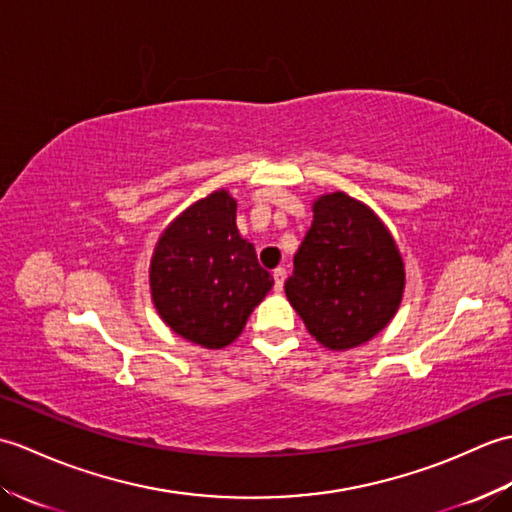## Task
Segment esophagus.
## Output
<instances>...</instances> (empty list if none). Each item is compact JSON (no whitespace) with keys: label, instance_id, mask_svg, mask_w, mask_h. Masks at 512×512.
<instances>
[{"label":"esophagus","instance_id":"obj_1","mask_svg":"<svg viewBox=\"0 0 512 512\" xmlns=\"http://www.w3.org/2000/svg\"><path fill=\"white\" fill-rule=\"evenodd\" d=\"M273 277H275V290L277 292H281V290H284V281H286V268H275L273 270Z\"/></svg>","mask_w":512,"mask_h":512}]
</instances>
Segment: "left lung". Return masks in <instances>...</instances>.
I'll use <instances>...</instances> for the list:
<instances>
[{
	"label": "left lung",
	"mask_w": 512,
	"mask_h": 512,
	"mask_svg": "<svg viewBox=\"0 0 512 512\" xmlns=\"http://www.w3.org/2000/svg\"><path fill=\"white\" fill-rule=\"evenodd\" d=\"M405 268L376 213L341 191L314 202L286 297L308 332L330 350L372 339L394 317Z\"/></svg>",
	"instance_id": "obj_1"
}]
</instances>
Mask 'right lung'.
Returning <instances> with one entry per match:
<instances>
[{
	"instance_id": "1",
	"label": "right lung",
	"mask_w": 512,
	"mask_h": 512,
	"mask_svg": "<svg viewBox=\"0 0 512 512\" xmlns=\"http://www.w3.org/2000/svg\"><path fill=\"white\" fill-rule=\"evenodd\" d=\"M235 213L226 191L206 195L169 224L151 259V297L162 321L209 350L233 343L275 284L239 235Z\"/></svg>"
}]
</instances>
